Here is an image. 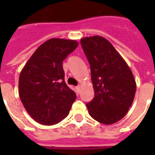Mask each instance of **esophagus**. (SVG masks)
Masks as SVG:
<instances>
[{"label": "esophagus", "mask_w": 155, "mask_h": 155, "mask_svg": "<svg viewBox=\"0 0 155 155\" xmlns=\"http://www.w3.org/2000/svg\"><path fill=\"white\" fill-rule=\"evenodd\" d=\"M76 90H77V91L78 92H80V91H81V84H79V85H78V86H76Z\"/></svg>", "instance_id": "obj_1"}]
</instances>
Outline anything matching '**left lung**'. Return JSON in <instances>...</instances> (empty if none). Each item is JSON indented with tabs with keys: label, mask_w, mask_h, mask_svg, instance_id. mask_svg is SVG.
<instances>
[{
	"label": "left lung",
	"mask_w": 155,
	"mask_h": 155,
	"mask_svg": "<svg viewBox=\"0 0 155 155\" xmlns=\"http://www.w3.org/2000/svg\"><path fill=\"white\" fill-rule=\"evenodd\" d=\"M81 44L91 65L94 91V99L86 104L88 111L100 123H116L125 116L134 99L136 82L133 73L104 37H84Z\"/></svg>",
	"instance_id": "left-lung-1"
}]
</instances>
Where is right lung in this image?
Listing matches in <instances>:
<instances>
[{"mask_svg": "<svg viewBox=\"0 0 155 155\" xmlns=\"http://www.w3.org/2000/svg\"><path fill=\"white\" fill-rule=\"evenodd\" d=\"M74 40L52 38L33 53L19 77V95L31 117L52 125L69 114L76 94L64 82L62 63L77 47Z\"/></svg>", "mask_w": 155, "mask_h": 155, "instance_id": "obj_1", "label": "right lung"}]
</instances>
